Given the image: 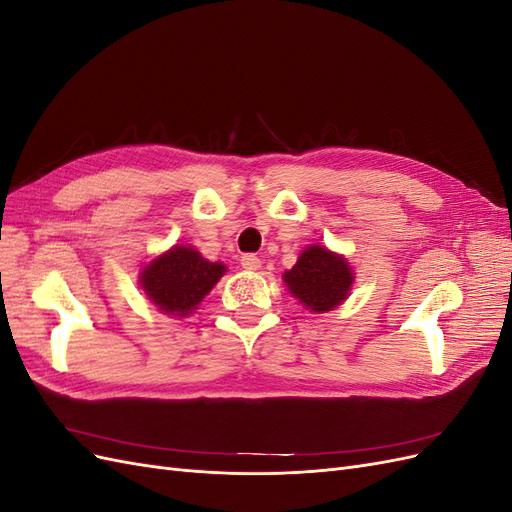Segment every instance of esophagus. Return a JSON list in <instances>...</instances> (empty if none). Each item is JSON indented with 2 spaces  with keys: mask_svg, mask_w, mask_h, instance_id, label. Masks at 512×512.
Returning <instances> with one entry per match:
<instances>
[{
  "mask_svg": "<svg viewBox=\"0 0 512 512\" xmlns=\"http://www.w3.org/2000/svg\"><path fill=\"white\" fill-rule=\"evenodd\" d=\"M241 267L247 271H258L260 269V258L256 254H245L241 256Z\"/></svg>",
  "mask_w": 512,
  "mask_h": 512,
  "instance_id": "obj_1",
  "label": "esophagus"
}]
</instances>
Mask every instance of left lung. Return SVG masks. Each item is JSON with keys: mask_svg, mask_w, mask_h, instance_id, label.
Masks as SVG:
<instances>
[{"mask_svg": "<svg viewBox=\"0 0 512 512\" xmlns=\"http://www.w3.org/2000/svg\"><path fill=\"white\" fill-rule=\"evenodd\" d=\"M284 282L305 309L324 314L348 299L354 273L344 256L322 245H309L297 265L284 273Z\"/></svg>", "mask_w": 512, "mask_h": 512, "instance_id": "1", "label": "left lung"}]
</instances>
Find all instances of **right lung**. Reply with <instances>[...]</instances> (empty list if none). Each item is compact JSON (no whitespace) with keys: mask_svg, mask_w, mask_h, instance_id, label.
Listing matches in <instances>:
<instances>
[{"mask_svg":"<svg viewBox=\"0 0 512 512\" xmlns=\"http://www.w3.org/2000/svg\"><path fill=\"white\" fill-rule=\"evenodd\" d=\"M226 273L222 262H209L192 245H175L141 271V288L160 312L185 318Z\"/></svg>","mask_w":512,"mask_h":512,"instance_id":"1","label":"right lung"}]
</instances>
